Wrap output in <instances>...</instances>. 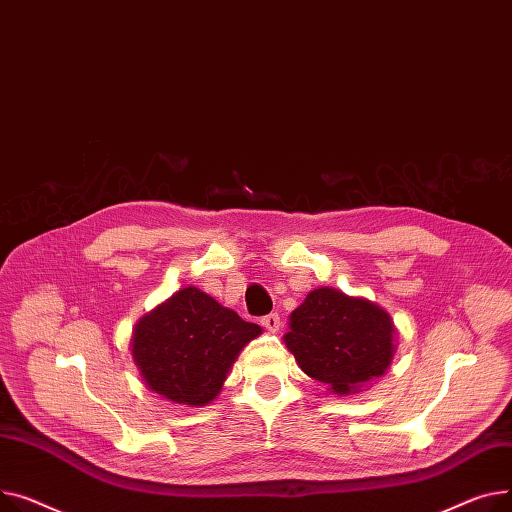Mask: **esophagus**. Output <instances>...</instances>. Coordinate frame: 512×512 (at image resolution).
I'll return each instance as SVG.
<instances>
[{
	"mask_svg": "<svg viewBox=\"0 0 512 512\" xmlns=\"http://www.w3.org/2000/svg\"><path fill=\"white\" fill-rule=\"evenodd\" d=\"M260 324L268 330V333H279V328H281V316H279L277 312L266 314V316H262Z\"/></svg>",
	"mask_w": 512,
	"mask_h": 512,
	"instance_id": "34e87169",
	"label": "esophagus"
}]
</instances>
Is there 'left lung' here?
Masks as SVG:
<instances>
[{
	"label": "left lung",
	"instance_id": "left-lung-1",
	"mask_svg": "<svg viewBox=\"0 0 512 512\" xmlns=\"http://www.w3.org/2000/svg\"><path fill=\"white\" fill-rule=\"evenodd\" d=\"M283 339L310 378L324 382L330 393L349 395L388 370L397 349V328L390 314L370 299L320 287L291 312Z\"/></svg>",
	"mask_w": 512,
	"mask_h": 512
}]
</instances>
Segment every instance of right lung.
<instances>
[{
    "label": "right lung",
    "instance_id": "obj_1",
    "mask_svg": "<svg viewBox=\"0 0 512 512\" xmlns=\"http://www.w3.org/2000/svg\"><path fill=\"white\" fill-rule=\"evenodd\" d=\"M260 333L258 324L190 285L136 322L130 351L153 393L202 407L221 393L239 351Z\"/></svg>",
    "mask_w": 512,
    "mask_h": 512
}]
</instances>
